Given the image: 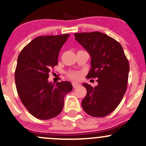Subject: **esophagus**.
<instances>
[{"mask_svg":"<svg viewBox=\"0 0 146 146\" xmlns=\"http://www.w3.org/2000/svg\"><path fill=\"white\" fill-rule=\"evenodd\" d=\"M72 85H73V88H77V87L80 86V84L78 82H73V83H72Z\"/></svg>","mask_w":146,"mask_h":146,"instance_id":"34e87169","label":"esophagus"}]
</instances>
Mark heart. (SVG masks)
<instances>
[{"mask_svg": "<svg viewBox=\"0 0 146 146\" xmlns=\"http://www.w3.org/2000/svg\"><path fill=\"white\" fill-rule=\"evenodd\" d=\"M69 77L72 79H77L80 77V73L78 72H71L69 73Z\"/></svg>", "mask_w": 146, "mask_h": 146, "instance_id": "1", "label": "heart"}]
</instances>
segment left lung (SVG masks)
I'll list each match as a JSON object with an SVG mask.
<instances>
[{"label":"left lung","instance_id":"8db88e82","mask_svg":"<svg viewBox=\"0 0 146 146\" xmlns=\"http://www.w3.org/2000/svg\"><path fill=\"white\" fill-rule=\"evenodd\" d=\"M74 36L91 58L86 78H98V83L95 87L83 84L87 93L82 106L90 116L105 117L118 106L126 91L128 61L121 45L108 35L95 31Z\"/></svg>","mask_w":146,"mask_h":146}]
</instances>
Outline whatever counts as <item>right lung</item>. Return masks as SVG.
I'll return each instance as SVG.
<instances>
[{
	"instance_id": "add662e5",
	"label": "right lung",
	"mask_w": 146,
	"mask_h": 146,
	"mask_svg": "<svg viewBox=\"0 0 146 146\" xmlns=\"http://www.w3.org/2000/svg\"><path fill=\"white\" fill-rule=\"evenodd\" d=\"M69 36H39L18 56L15 71L18 94L28 111L39 119L58 116L62 110L65 95L73 89L68 81H48L50 69L58 64L60 49Z\"/></svg>"
}]
</instances>
